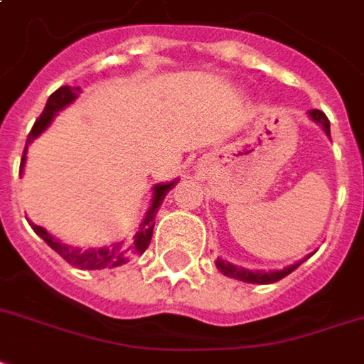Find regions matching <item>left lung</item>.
<instances>
[{"mask_svg":"<svg viewBox=\"0 0 364 364\" xmlns=\"http://www.w3.org/2000/svg\"><path fill=\"white\" fill-rule=\"evenodd\" d=\"M309 117L315 120L316 124H321L324 128L326 136H330V120L322 111L318 109H313L309 111ZM311 257V255H309ZM301 263L289 264L282 270H269V272H263V270H250V269H242V267H236V264L228 263V261H223V259H217V269L223 272L224 276L228 278H236V280H242V282H250V284H272L282 280L284 276H288L289 272H294Z\"/></svg>","mask_w":364,"mask_h":364,"instance_id":"obj_1","label":"left lung"}]
</instances>
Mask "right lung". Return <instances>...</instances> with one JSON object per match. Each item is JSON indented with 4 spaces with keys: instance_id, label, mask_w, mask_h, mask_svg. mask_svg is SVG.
<instances>
[{
    "instance_id": "add662e5",
    "label": "right lung",
    "mask_w": 364,
    "mask_h": 364,
    "mask_svg": "<svg viewBox=\"0 0 364 364\" xmlns=\"http://www.w3.org/2000/svg\"><path fill=\"white\" fill-rule=\"evenodd\" d=\"M80 94V88H70V86H61L59 90H55L53 94L49 95L48 103H46V109L43 113L40 114V119L34 122V127L30 130L28 140H26V147H24L23 159H21V171L18 174H23L24 163H26V151H28V146L32 141L36 140L38 136L46 130V128L51 124V120L55 117L61 109H65L67 105H70L73 101L78 97ZM178 180H172V182H166V184H157L153 188V198H151V207L149 211L146 213V218L141 220L140 230L136 232L128 242H120V244H113L109 247H100V250H80V247H73V245L63 244L61 240H57L55 236H51L46 228L38 226V224L30 223L32 230L36 232L38 236L42 237L43 242L51 247L53 251H57L59 255L67 261L68 264H73L76 269L82 270H97V269H114V267H120V264L128 263L134 257L141 255L144 251L147 250V245L151 242L153 236V226H155V215H157V209L163 203L165 196L172 190V186L176 184Z\"/></svg>"
}]
</instances>
